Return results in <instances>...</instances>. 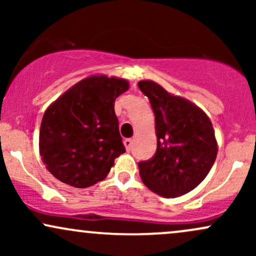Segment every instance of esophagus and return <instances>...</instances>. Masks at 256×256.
Instances as JSON below:
<instances>
[{
	"label": "esophagus",
	"instance_id": "esophagus-1",
	"mask_svg": "<svg viewBox=\"0 0 256 256\" xmlns=\"http://www.w3.org/2000/svg\"><path fill=\"white\" fill-rule=\"evenodd\" d=\"M124 146H125L126 150H128V152H130V150H131L132 140H130V138H125V140H124Z\"/></svg>",
	"mask_w": 256,
	"mask_h": 256
}]
</instances>
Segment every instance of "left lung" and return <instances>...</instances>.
I'll return each mask as SVG.
<instances>
[{
    "label": "left lung",
    "instance_id": "1",
    "mask_svg": "<svg viewBox=\"0 0 256 256\" xmlns=\"http://www.w3.org/2000/svg\"><path fill=\"white\" fill-rule=\"evenodd\" d=\"M155 114L158 148L138 162L142 182L164 198H177L201 183L216 161L218 144L207 114L189 100L152 80L138 82Z\"/></svg>",
    "mask_w": 256,
    "mask_h": 256
}]
</instances>
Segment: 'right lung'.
I'll use <instances>...</instances> for the list:
<instances>
[{
    "label": "right lung",
    "instance_id": "add662e5",
    "mask_svg": "<svg viewBox=\"0 0 256 256\" xmlns=\"http://www.w3.org/2000/svg\"><path fill=\"white\" fill-rule=\"evenodd\" d=\"M128 89L125 79L91 76L46 108L40 154L55 178L88 188L107 177L114 158L125 152L114 102Z\"/></svg>",
    "mask_w": 256,
    "mask_h": 256
}]
</instances>
